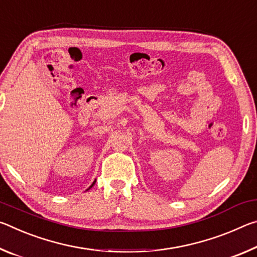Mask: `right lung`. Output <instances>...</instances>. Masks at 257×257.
<instances>
[{"instance_id": "right-lung-1", "label": "right lung", "mask_w": 257, "mask_h": 257, "mask_svg": "<svg viewBox=\"0 0 257 257\" xmlns=\"http://www.w3.org/2000/svg\"><path fill=\"white\" fill-rule=\"evenodd\" d=\"M95 181H96V180H95ZM95 181H94V182H93V184H92V186H90V187H89V188H88V189H90V188H92V187H93V186H94V185H95ZM88 189H87V190H88Z\"/></svg>"}]
</instances>
